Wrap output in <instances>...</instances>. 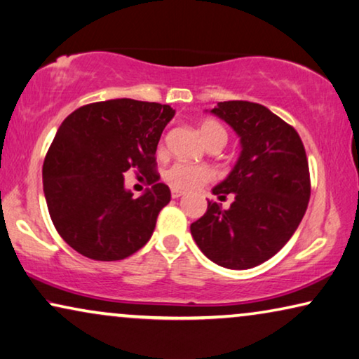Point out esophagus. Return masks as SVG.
I'll list each match as a JSON object with an SVG mask.
<instances>
[{"mask_svg":"<svg viewBox=\"0 0 359 359\" xmlns=\"http://www.w3.org/2000/svg\"><path fill=\"white\" fill-rule=\"evenodd\" d=\"M170 195H172V198H180L182 195H184V191L177 190V189H172V191H170Z\"/></svg>","mask_w":359,"mask_h":359,"instance_id":"1","label":"esophagus"}]
</instances>
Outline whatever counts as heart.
<instances>
[{
  "label": "heart",
  "mask_w": 359,
  "mask_h": 359,
  "mask_svg": "<svg viewBox=\"0 0 359 359\" xmlns=\"http://www.w3.org/2000/svg\"><path fill=\"white\" fill-rule=\"evenodd\" d=\"M200 137L203 143H210L211 140L221 138V140H227V133L224 127L216 121L208 119L200 126ZM214 179V172L206 168V165H195L187 163H177L164 172V180L168 182L170 187L177 190H194L200 185H205L208 182Z\"/></svg>",
  "instance_id": "obj_1"
}]
</instances>
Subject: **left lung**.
I'll return each instance as SVG.
<instances>
[{
	"label": "left lung",
	"instance_id": "8db88e82",
	"mask_svg": "<svg viewBox=\"0 0 359 359\" xmlns=\"http://www.w3.org/2000/svg\"><path fill=\"white\" fill-rule=\"evenodd\" d=\"M240 137L233 169L212 189L231 208L208 201L190 226L206 258L227 269H250L272 258L299 226L311 184L308 159L295 128L263 104L221 101L211 109Z\"/></svg>",
	"mask_w": 359,
	"mask_h": 359
}]
</instances>
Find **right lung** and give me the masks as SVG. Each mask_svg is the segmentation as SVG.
I'll return each mask as SVG.
<instances>
[{"label":"right lung","mask_w":359,"mask_h":359,"mask_svg":"<svg viewBox=\"0 0 359 359\" xmlns=\"http://www.w3.org/2000/svg\"><path fill=\"white\" fill-rule=\"evenodd\" d=\"M174 114L169 104L119 98L82 106L64 119L43 163V191L57 233L77 253L119 261L151 238L170 201L154 154ZM128 168L152 185L138 198L123 185Z\"/></svg>","instance_id":"add662e5"}]
</instances>
